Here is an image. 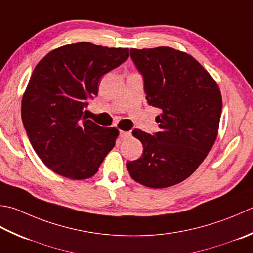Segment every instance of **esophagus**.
Returning a JSON list of instances; mask_svg holds the SVG:
<instances>
[{"label": "esophagus", "mask_w": 253, "mask_h": 253, "mask_svg": "<svg viewBox=\"0 0 253 253\" xmlns=\"http://www.w3.org/2000/svg\"><path fill=\"white\" fill-rule=\"evenodd\" d=\"M130 136H131L130 131H123V130L120 131V137L122 139H126V138H129Z\"/></svg>", "instance_id": "34e87169"}]
</instances>
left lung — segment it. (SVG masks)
<instances>
[{"label":"left lung","instance_id":"obj_1","mask_svg":"<svg viewBox=\"0 0 253 253\" xmlns=\"http://www.w3.org/2000/svg\"><path fill=\"white\" fill-rule=\"evenodd\" d=\"M148 104L160 108V131L133 129L142 156L127 162L136 182L163 189L187 179L217 138L222 101L218 84L191 54L170 47L130 49Z\"/></svg>","mask_w":253,"mask_h":253}]
</instances>
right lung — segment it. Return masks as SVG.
I'll use <instances>...</instances> for the list:
<instances>
[{"mask_svg": "<svg viewBox=\"0 0 253 253\" xmlns=\"http://www.w3.org/2000/svg\"><path fill=\"white\" fill-rule=\"evenodd\" d=\"M128 48L82 42L59 47L35 67L22 100V121L34 150L49 169L71 180L97 172L118 129L86 120L87 98L104 74L126 61Z\"/></svg>", "mask_w": 253, "mask_h": 253, "instance_id": "add662e5", "label": "right lung"}]
</instances>
